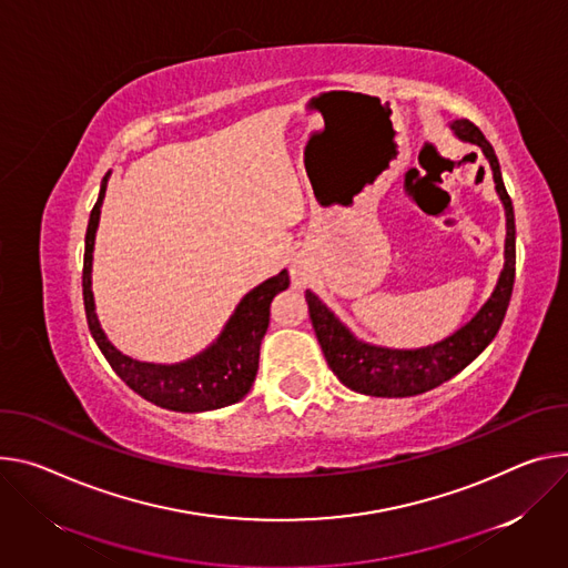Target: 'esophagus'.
I'll use <instances>...</instances> for the list:
<instances>
[{
	"label": "esophagus",
	"instance_id": "obj_1",
	"mask_svg": "<svg viewBox=\"0 0 568 568\" xmlns=\"http://www.w3.org/2000/svg\"><path fill=\"white\" fill-rule=\"evenodd\" d=\"M292 281H294V285H296V287H303V285H305V281H307V274H305L301 267H296V270L292 272Z\"/></svg>",
	"mask_w": 568,
	"mask_h": 568
}]
</instances>
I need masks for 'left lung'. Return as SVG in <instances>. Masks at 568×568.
I'll list each match as a JSON object with an SVG mask.
<instances>
[{"mask_svg":"<svg viewBox=\"0 0 568 568\" xmlns=\"http://www.w3.org/2000/svg\"><path fill=\"white\" fill-rule=\"evenodd\" d=\"M450 129L459 140L478 144L494 172V183L503 201L507 226L503 272L491 296L469 324H464L450 337L424 348H385L357 339L320 301V296L307 290V311H311L313 328L326 355V363L333 374L353 392L400 398L439 387L474 363L496 337L505 320L514 287V272H517V226H514L511 199L503 183L496 151L483 131L469 120H455Z\"/></svg>","mask_w":568,"mask_h":568,"instance_id":"left-lung-1","label":"left lung"}]
</instances>
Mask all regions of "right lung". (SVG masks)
Here are the masks:
<instances>
[{"mask_svg": "<svg viewBox=\"0 0 568 568\" xmlns=\"http://www.w3.org/2000/svg\"><path fill=\"white\" fill-rule=\"evenodd\" d=\"M111 172L101 181L99 196L90 213L88 231H85V253H83V305L88 328L109 359L113 372L142 398L153 405H161L174 412H205L226 407L244 398L255 381L257 359H261V342L270 326V305L272 298L287 290L290 274L283 270L281 274L267 278L257 287H253L235 307V313L226 322L222 335L199 355L185 359L179 365H153L140 363L118 351L106 333L101 331L94 296H92V251L94 235L99 226L101 203L106 196Z\"/></svg>", "mask_w": 568, "mask_h": 568, "instance_id": "obj_1", "label": "right lung"}]
</instances>
